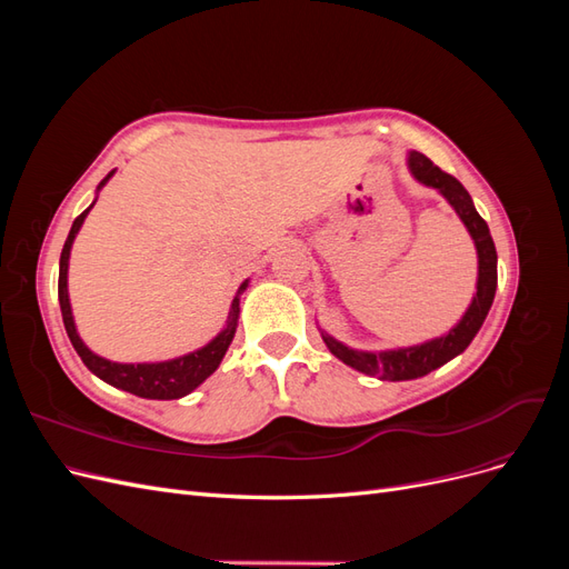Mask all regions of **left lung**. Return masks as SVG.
<instances>
[{"mask_svg":"<svg viewBox=\"0 0 569 569\" xmlns=\"http://www.w3.org/2000/svg\"><path fill=\"white\" fill-rule=\"evenodd\" d=\"M408 168L412 178L418 182L435 187L446 197L460 220L468 228L470 237L475 239L477 247V258H479V278H477V295L470 303L468 311L460 318V322L449 330V335L437 337L432 341L418 343V347H406V349H391V351H356L343 347L341 341L322 332V341L327 343L341 363L351 366L358 372H366L370 377H382V380L389 382H401V380H418V377H425L427 372H432L441 368L443 363H449L451 358L462 353L470 347V341L479 332L481 322H485L489 308L493 303L496 295V282H498V272H496V247L489 232V226L485 222L475 209V203L465 189L453 176L443 173L439 166L429 161L425 153L420 151H410L408 153Z\"/></svg>","mask_w":569,"mask_h":569,"instance_id":"8db88e82","label":"left lung"}]
</instances>
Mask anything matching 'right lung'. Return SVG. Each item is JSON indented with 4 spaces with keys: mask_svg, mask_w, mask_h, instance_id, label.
Here are the masks:
<instances>
[{
    "mask_svg": "<svg viewBox=\"0 0 569 569\" xmlns=\"http://www.w3.org/2000/svg\"><path fill=\"white\" fill-rule=\"evenodd\" d=\"M111 176H113V170L99 182V189L109 182ZM90 209H84L73 220V228H71V232H68V239H66L63 251H61V261H59V306H61V316H63L68 339H71L73 349L82 358V363L88 366L99 377V380H104L123 391H130L134 396H142V399H159V401L180 399V396H187L189 391H194L206 380V377L213 375L216 368L220 366V360H222V356H226L230 341L234 337V330H237L239 295H242L249 282H242V287H239V291H237V297L232 299L226 330H222L213 341L206 343L203 349L173 358V360H163V363H137V366L134 363H111V360L101 358L84 347L82 339L78 337V330H76L71 301H68V280H66L68 278V258H71L73 239L84 222V218H88Z\"/></svg>",
    "mask_w": 569,
    "mask_h": 569,
    "instance_id": "right-lung-1",
    "label": "right lung"
}]
</instances>
